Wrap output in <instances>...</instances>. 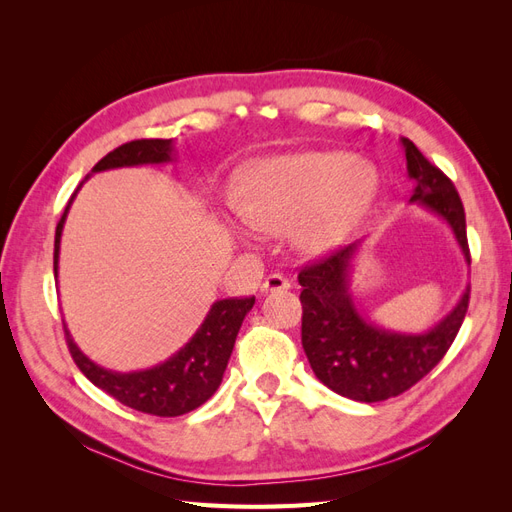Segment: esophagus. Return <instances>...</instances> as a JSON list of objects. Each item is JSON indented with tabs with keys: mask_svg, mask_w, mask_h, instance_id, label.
Masks as SVG:
<instances>
[{
	"mask_svg": "<svg viewBox=\"0 0 512 512\" xmlns=\"http://www.w3.org/2000/svg\"><path fill=\"white\" fill-rule=\"evenodd\" d=\"M288 288H290V282L280 273H271L260 286L262 292H275V290H288Z\"/></svg>",
	"mask_w": 512,
	"mask_h": 512,
	"instance_id": "34e87169",
	"label": "esophagus"
}]
</instances>
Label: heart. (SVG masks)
Returning <instances> with one entry per match:
<instances>
[{
    "label": "heart",
    "mask_w": 512,
    "mask_h": 512,
    "mask_svg": "<svg viewBox=\"0 0 512 512\" xmlns=\"http://www.w3.org/2000/svg\"><path fill=\"white\" fill-rule=\"evenodd\" d=\"M378 190L374 168L344 151H312L247 170L237 207L256 230L292 228L294 245L320 252L342 239Z\"/></svg>",
    "instance_id": "heart-1"
}]
</instances>
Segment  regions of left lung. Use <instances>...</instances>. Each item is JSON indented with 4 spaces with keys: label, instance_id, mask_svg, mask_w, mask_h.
<instances>
[{
    "label": "left lung",
    "instance_id": "1",
    "mask_svg": "<svg viewBox=\"0 0 512 512\" xmlns=\"http://www.w3.org/2000/svg\"><path fill=\"white\" fill-rule=\"evenodd\" d=\"M401 145L406 151L408 175L416 181L410 203H421L446 220L470 262L466 211L453 181L433 166L410 138H401ZM359 245L361 241L350 243L301 269V344L324 386L348 399L374 404L412 389L442 361L466 318L470 286L453 312L431 331H384L356 312L348 292L350 260Z\"/></svg>",
    "mask_w": 512,
    "mask_h": 512
}]
</instances>
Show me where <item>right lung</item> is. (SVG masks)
<instances>
[{
	"instance_id": "add662e5",
	"label": "right lung",
	"mask_w": 512,
	"mask_h": 512,
	"mask_svg": "<svg viewBox=\"0 0 512 512\" xmlns=\"http://www.w3.org/2000/svg\"><path fill=\"white\" fill-rule=\"evenodd\" d=\"M170 153H173V141H170V138H141V141H130L113 149L111 153H106V156L94 166V173L121 166L170 162ZM79 188H76V192H79ZM76 192L72 194V198L76 196ZM72 198L55 230V277L59 262L61 230H64ZM254 301V297L215 301L205 322L200 324V329L177 354H173L168 361L156 367L145 371H132V374H119V371L104 369L94 361H89L79 350V346L74 344V339L70 337V331L64 324L66 342L76 367H79L98 389L115 397L119 404L153 416H181L196 410L198 406H203L205 401L218 391L232 348H235V339L241 329V322L247 316V312L254 307Z\"/></svg>"
}]
</instances>
